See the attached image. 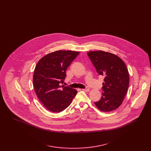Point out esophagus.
Returning <instances> with one entry per match:
<instances>
[{"label":"esophagus","instance_id":"1","mask_svg":"<svg viewBox=\"0 0 151 151\" xmlns=\"http://www.w3.org/2000/svg\"><path fill=\"white\" fill-rule=\"evenodd\" d=\"M82 90H83V91H85V92H89V91H90V89H89V88H88L83 89Z\"/></svg>","mask_w":151,"mask_h":151}]
</instances>
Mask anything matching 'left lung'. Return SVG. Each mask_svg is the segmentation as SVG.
<instances>
[{"label": "left lung", "mask_w": 151, "mask_h": 151, "mask_svg": "<svg viewBox=\"0 0 151 151\" xmlns=\"http://www.w3.org/2000/svg\"><path fill=\"white\" fill-rule=\"evenodd\" d=\"M99 75L104 77L100 100L94 102L102 111L116 109L122 104L129 86L128 69L122 59L115 54L104 51L87 52Z\"/></svg>", "instance_id": "left-lung-1"}]
</instances>
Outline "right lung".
Masks as SVG:
<instances>
[{
    "label": "right lung",
    "instance_id": "obj_1",
    "mask_svg": "<svg viewBox=\"0 0 151 151\" xmlns=\"http://www.w3.org/2000/svg\"><path fill=\"white\" fill-rule=\"evenodd\" d=\"M79 52L59 50L49 53L37 63L33 82L35 91L43 106L52 112L63 111L71 104L77 91L60 86L66 77V70Z\"/></svg>",
    "mask_w": 151,
    "mask_h": 151
}]
</instances>
